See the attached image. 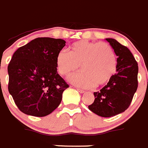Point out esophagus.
Segmentation results:
<instances>
[{
	"mask_svg": "<svg viewBox=\"0 0 148 148\" xmlns=\"http://www.w3.org/2000/svg\"><path fill=\"white\" fill-rule=\"evenodd\" d=\"M77 90L79 93H84V92H85L84 90H82V89H80V88H77Z\"/></svg>",
	"mask_w": 148,
	"mask_h": 148,
	"instance_id": "34e87169",
	"label": "esophagus"
}]
</instances>
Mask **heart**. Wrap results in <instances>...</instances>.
<instances>
[{
  "label": "heart",
  "mask_w": 148,
  "mask_h": 148,
  "mask_svg": "<svg viewBox=\"0 0 148 148\" xmlns=\"http://www.w3.org/2000/svg\"><path fill=\"white\" fill-rule=\"evenodd\" d=\"M79 65L83 72L70 78L78 86H100L112 79L117 69V58L112 47L105 42L79 41L69 47V53L61 51L56 56V66L60 74L76 73Z\"/></svg>",
  "instance_id": "b5f03b06"
}]
</instances>
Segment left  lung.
I'll list each match as a JSON object with an SVG mask.
<instances>
[{
  "label": "left lung",
  "mask_w": 148,
  "mask_h": 148,
  "mask_svg": "<svg viewBox=\"0 0 148 148\" xmlns=\"http://www.w3.org/2000/svg\"><path fill=\"white\" fill-rule=\"evenodd\" d=\"M117 56V73L103 88L94 92L95 101L88 109L99 116L109 118L125 111L138 87V67L127 47L114 38H106Z\"/></svg>",
  "instance_id": "8db88e82"
}]
</instances>
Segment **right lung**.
Instances as JSON below:
<instances>
[{
	"label": "right lung",
	"mask_w": 148,
	"mask_h": 148,
	"mask_svg": "<svg viewBox=\"0 0 148 148\" xmlns=\"http://www.w3.org/2000/svg\"><path fill=\"white\" fill-rule=\"evenodd\" d=\"M65 41L36 38L14 53L8 65V90L24 114L44 117L54 111L69 85L57 73L56 56Z\"/></svg>",
	"instance_id": "add662e5"
}]
</instances>
